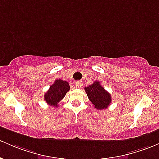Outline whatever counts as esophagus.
<instances>
[{
    "label": "esophagus",
    "instance_id": "1",
    "mask_svg": "<svg viewBox=\"0 0 159 159\" xmlns=\"http://www.w3.org/2000/svg\"><path fill=\"white\" fill-rule=\"evenodd\" d=\"M83 86V83L81 81H78L75 82V87L77 88H81Z\"/></svg>",
    "mask_w": 159,
    "mask_h": 159
}]
</instances>
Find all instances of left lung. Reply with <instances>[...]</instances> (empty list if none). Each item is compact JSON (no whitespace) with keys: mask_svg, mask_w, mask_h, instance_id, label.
<instances>
[{"mask_svg":"<svg viewBox=\"0 0 159 159\" xmlns=\"http://www.w3.org/2000/svg\"><path fill=\"white\" fill-rule=\"evenodd\" d=\"M88 99L95 109L102 110L108 108L111 102L110 93L104 89L99 81H95L91 85L84 88Z\"/></svg>","mask_w":159,"mask_h":159,"instance_id":"obj_1","label":"left lung"}]
</instances>
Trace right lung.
<instances>
[{
	"instance_id": "obj_1",
	"label": "right lung",
	"mask_w": 159,
	"mask_h": 159,
	"mask_svg": "<svg viewBox=\"0 0 159 159\" xmlns=\"http://www.w3.org/2000/svg\"><path fill=\"white\" fill-rule=\"evenodd\" d=\"M70 90L69 84L66 81L57 79L54 81L53 84L50 87V89L44 94V100L48 105L57 107L66 93Z\"/></svg>"
}]
</instances>
